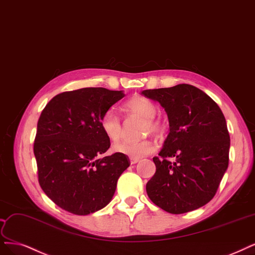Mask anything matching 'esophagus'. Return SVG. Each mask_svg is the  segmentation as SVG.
Here are the masks:
<instances>
[{
  "mask_svg": "<svg viewBox=\"0 0 255 255\" xmlns=\"http://www.w3.org/2000/svg\"><path fill=\"white\" fill-rule=\"evenodd\" d=\"M129 161H130V164H135L139 161V158H134V157H129Z\"/></svg>",
  "mask_w": 255,
  "mask_h": 255,
  "instance_id": "esophagus-1",
  "label": "esophagus"
}]
</instances>
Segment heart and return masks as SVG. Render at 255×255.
<instances>
[{
	"label": "heart",
	"mask_w": 255,
	"mask_h": 255,
	"mask_svg": "<svg viewBox=\"0 0 255 255\" xmlns=\"http://www.w3.org/2000/svg\"><path fill=\"white\" fill-rule=\"evenodd\" d=\"M122 110L128 114L143 118L144 122L142 129L145 134H160L162 131V122L154 117L157 113V105L148 98L142 97V96L131 98L122 105ZM100 128L103 134L111 141H117L122 133L120 118L113 111H108L103 114L100 119ZM155 147V143L147 139L139 140V141L121 140L113 145V150L116 153L124 154L128 157L140 158L154 152Z\"/></svg>",
	"instance_id": "obj_1"
}]
</instances>
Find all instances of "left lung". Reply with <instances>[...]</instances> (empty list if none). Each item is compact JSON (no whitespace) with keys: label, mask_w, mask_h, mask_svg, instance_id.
Segmentation results:
<instances>
[{"label":"left lung","mask_w":255,"mask_h":255,"mask_svg":"<svg viewBox=\"0 0 255 255\" xmlns=\"http://www.w3.org/2000/svg\"><path fill=\"white\" fill-rule=\"evenodd\" d=\"M141 94L160 103L170 124L160 157L153 158L156 172L146 183L147 196L172 214L205 206L214 197L229 164L230 136L222 110L190 84ZM169 157L177 160L171 163Z\"/></svg>","instance_id":"left-lung-1"}]
</instances>
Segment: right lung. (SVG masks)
<instances>
[{"label": "right lung", "mask_w": 255, "mask_h": 255, "mask_svg": "<svg viewBox=\"0 0 255 255\" xmlns=\"http://www.w3.org/2000/svg\"><path fill=\"white\" fill-rule=\"evenodd\" d=\"M124 97L122 91L85 87L55 96L42 111L33 143L38 179L65 211L87 215L104 208L130 164L119 153L99 158L111 146L100 119Z\"/></svg>", "instance_id": "obj_1"}]
</instances>
